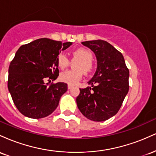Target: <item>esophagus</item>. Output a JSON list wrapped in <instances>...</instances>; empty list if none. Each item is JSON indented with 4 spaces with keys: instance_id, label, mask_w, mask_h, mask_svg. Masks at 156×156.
I'll return each instance as SVG.
<instances>
[{
    "instance_id": "esophagus-1",
    "label": "esophagus",
    "mask_w": 156,
    "mask_h": 156,
    "mask_svg": "<svg viewBox=\"0 0 156 156\" xmlns=\"http://www.w3.org/2000/svg\"><path fill=\"white\" fill-rule=\"evenodd\" d=\"M67 88H68V89H71L73 88V86L68 85V86H67Z\"/></svg>"
}]
</instances>
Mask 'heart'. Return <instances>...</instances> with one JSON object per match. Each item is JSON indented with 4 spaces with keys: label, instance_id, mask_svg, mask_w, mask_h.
<instances>
[{
    "label": "heart",
    "instance_id": "heart-1",
    "mask_svg": "<svg viewBox=\"0 0 156 156\" xmlns=\"http://www.w3.org/2000/svg\"><path fill=\"white\" fill-rule=\"evenodd\" d=\"M73 56L75 59L80 60L76 64L78 70H67L60 74L59 79L61 81L69 85H75L82 78L83 70L84 73H88L92 69V53L87 48H80L75 50L73 52ZM57 65L61 69H65L69 65V61L67 56L64 53H60L57 56Z\"/></svg>",
    "mask_w": 156,
    "mask_h": 156
}]
</instances>
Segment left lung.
<instances>
[{
    "label": "left lung",
    "mask_w": 156,
    "mask_h": 156,
    "mask_svg": "<svg viewBox=\"0 0 156 156\" xmlns=\"http://www.w3.org/2000/svg\"><path fill=\"white\" fill-rule=\"evenodd\" d=\"M98 61L97 70L88 82L91 86L80 89L76 103L82 114L90 120L102 122L119 112L129 90V70L124 57L106 41H86Z\"/></svg>",
    "instance_id": "left-lung-1"
}]
</instances>
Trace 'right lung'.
Here are the masks:
<instances>
[{
  "label": "right lung",
  "mask_w": 156,
  "mask_h": 156,
  "mask_svg": "<svg viewBox=\"0 0 156 156\" xmlns=\"http://www.w3.org/2000/svg\"><path fill=\"white\" fill-rule=\"evenodd\" d=\"M73 43L48 38L23 44L9 67L8 89L15 106L27 117L39 119L55 111L67 84L51 83L58 76L57 56Z\"/></svg>",
  "instance_id": "obj_1"
}]
</instances>
